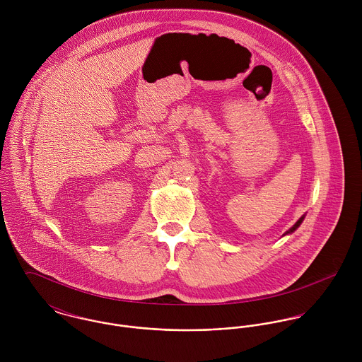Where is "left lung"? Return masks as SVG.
I'll list each match as a JSON object with an SVG mask.
<instances>
[{
    "label": "left lung",
    "mask_w": 362,
    "mask_h": 362,
    "mask_svg": "<svg viewBox=\"0 0 362 362\" xmlns=\"http://www.w3.org/2000/svg\"><path fill=\"white\" fill-rule=\"evenodd\" d=\"M303 220H304V217H301V218H300V220H298V221H297V223H296V224H294V226L290 228V231H288V233H293V231H294V230H296V228H297V227H298V226L303 223Z\"/></svg>",
    "instance_id": "1"
}]
</instances>
